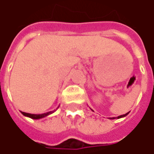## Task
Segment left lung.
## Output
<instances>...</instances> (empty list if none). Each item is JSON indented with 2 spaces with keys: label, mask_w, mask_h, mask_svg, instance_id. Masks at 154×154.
I'll return each mask as SVG.
<instances>
[{
  "label": "left lung",
  "mask_w": 154,
  "mask_h": 154,
  "mask_svg": "<svg viewBox=\"0 0 154 154\" xmlns=\"http://www.w3.org/2000/svg\"><path fill=\"white\" fill-rule=\"evenodd\" d=\"M128 114V113H126V114H124V115L119 116H117V119H118V118H122V117H124V116H126ZM109 119H115V117H112V118H109Z\"/></svg>",
  "instance_id": "1"
}]
</instances>
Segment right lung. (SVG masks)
Returning a JSON list of instances; mask_svg holds the SVG:
<instances>
[{"mask_svg": "<svg viewBox=\"0 0 154 154\" xmlns=\"http://www.w3.org/2000/svg\"><path fill=\"white\" fill-rule=\"evenodd\" d=\"M21 113L25 116H28V117H30L32 119H41V118H44L45 116H47L54 113V110L53 111H49V112L44 113V114H30V113H26V112H22V111H21Z\"/></svg>", "mask_w": 154, "mask_h": 154, "instance_id": "right-lung-1", "label": "right lung"}]
</instances>
